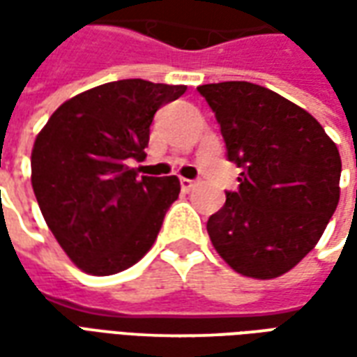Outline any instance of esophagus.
<instances>
[{"label": "esophagus", "mask_w": 357, "mask_h": 357, "mask_svg": "<svg viewBox=\"0 0 357 357\" xmlns=\"http://www.w3.org/2000/svg\"><path fill=\"white\" fill-rule=\"evenodd\" d=\"M179 185H181V189H183V191H191V189L195 187V181H193V179L181 178V179H179Z\"/></svg>", "instance_id": "1"}]
</instances>
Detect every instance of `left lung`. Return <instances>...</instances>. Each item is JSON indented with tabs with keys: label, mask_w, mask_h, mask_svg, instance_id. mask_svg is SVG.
Here are the masks:
<instances>
[{
	"label": "left lung",
	"mask_w": 357,
	"mask_h": 357,
	"mask_svg": "<svg viewBox=\"0 0 357 357\" xmlns=\"http://www.w3.org/2000/svg\"><path fill=\"white\" fill-rule=\"evenodd\" d=\"M239 189L208 218L210 241L237 273L273 279L317 245L340 197V155L321 124L250 82L204 84Z\"/></svg>",
	"instance_id": "left-lung-1"
}]
</instances>
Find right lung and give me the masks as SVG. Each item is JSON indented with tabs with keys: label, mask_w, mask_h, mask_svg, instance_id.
<instances>
[{
	"label": "right lung",
	"mask_w": 357,
	"mask_h": 357,
	"mask_svg": "<svg viewBox=\"0 0 357 357\" xmlns=\"http://www.w3.org/2000/svg\"><path fill=\"white\" fill-rule=\"evenodd\" d=\"M185 86L102 84L59 107L32 149V187L66 256L91 275H112L153 247L179 195L176 176H141L155 112Z\"/></svg>",
	"instance_id": "right-lung-1"
}]
</instances>
